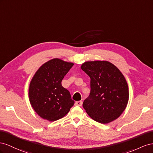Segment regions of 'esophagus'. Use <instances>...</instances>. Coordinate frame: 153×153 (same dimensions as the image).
Masks as SVG:
<instances>
[{
  "label": "esophagus",
  "instance_id": "obj_1",
  "mask_svg": "<svg viewBox=\"0 0 153 153\" xmlns=\"http://www.w3.org/2000/svg\"><path fill=\"white\" fill-rule=\"evenodd\" d=\"M75 104L76 106H81L82 104V102L81 101H77L75 102Z\"/></svg>",
  "mask_w": 153,
  "mask_h": 153
}]
</instances>
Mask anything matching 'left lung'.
Returning <instances> with one entry per match:
<instances>
[{
	"mask_svg": "<svg viewBox=\"0 0 153 153\" xmlns=\"http://www.w3.org/2000/svg\"><path fill=\"white\" fill-rule=\"evenodd\" d=\"M81 68L90 77V93L82 104L86 113L101 124L117 119L129 100L128 86L123 74L107 61L87 62Z\"/></svg>",
	"mask_w": 153,
	"mask_h": 153,
	"instance_id": "8db88e82",
	"label": "left lung"
}]
</instances>
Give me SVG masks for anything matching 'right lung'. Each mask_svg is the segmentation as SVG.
<instances>
[{
    "label": "right lung",
    "mask_w": 153,
    "mask_h": 153,
    "mask_svg": "<svg viewBox=\"0 0 153 153\" xmlns=\"http://www.w3.org/2000/svg\"><path fill=\"white\" fill-rule=\"evenodd\" d=\"M74 63L55 58L41 66L30 82L29 101L42 119L55 121L66 115L74 104L71 94L62 85Z\"/></svg>",
    "instance_id": "obj_1"
}]
</instances>
